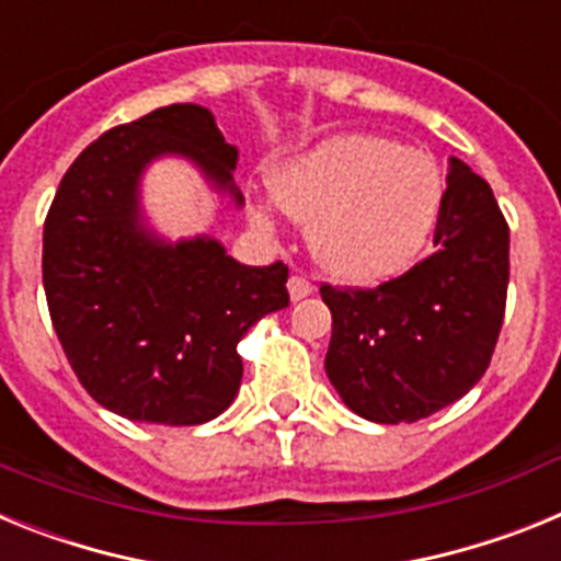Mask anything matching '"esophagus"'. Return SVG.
Wrapping results in <instances>:
<instances>
[{
  "mask_svg": "<svg viewBox=\"0 0 561 561\" xmlns=\"http://www.w3.org/2000/svg\"><path fill=\"white\" fill-rule=\"evenodd\" d=\"M311 291H314V286H311V280H306L304 275H291L289 277L291 300H304V297H309Z\"/></svg>",
  "mask_w": 561,
  "mask_h": 561,
  "instance_id": "esophagus-1",
  "label": "esophagus"
}]
</instances>
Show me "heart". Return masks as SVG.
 Wrapping results in <instances>:
<instances>
[{"label":"heart","mask_w":561,"mask_h":561,"mask_svg":"<svg viewBox=\"0 0 561 561\" xmlns=\"http://www.w3.org/2000/svg\"><path fill=\"white\" fill-rule=\"evenodd\" d=\"M272 199L309 225L329 275L381 280L419 255L440 207V173L424 151L370 134H342L272 176Z\"/></svg>","instance_id":"1"}]
</instances>
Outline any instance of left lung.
<instances>
[{
    "label": "left lung",
    "mask_w": 561,
    "mask_h": 561,
    "mask_svg": "<svg viewBox=\"0 0 561 561\" xmlns=\"http://www.w3.org/2000/svg\"><path fill=\"white\" fill-rule=\"evenodd\" d=\"M435 252L370 289L320 295L331 309L325 374L376 424H413L458 401L492 362L508 291V225L489 182L449 160Z\"/></svg>",
    "instance_id": "1"
}]
</instances>
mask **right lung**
<instances>
[{
  "instance_id": "1",
  "label": "right lung",
  "mask_w": 561,
  "mask_h": 561,
  "mask_svg": "<svg viewBox=\"0 0 561 561\" xmlns=\"http://www.w3.org/2000/svg\"><path fill=\"white\" fill-rule=\"evenodd\" d=\"M165 153L244 202L232 182L238 148L210 108H153L101 134L64 173L44 221L42 272L49 320L87 393L123 419L191 427L232 404L244 374L238 342L289 306V266L238 264L207 236H153L140 176Z\"/></svg>"
}]
</instances>
